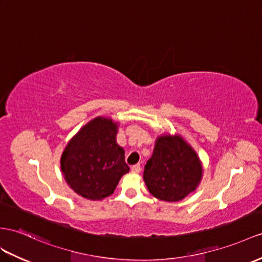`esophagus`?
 I'll use <instances>...</instances> for the list:
<instances>
[{"label": "esophagus", "mask_w": 262, "mask_h": 262, "mask_svg": "<svg viewBox=\"0 0 262 262\" xmlns=\"http://www.w3.org/2000/svg\"><path fill=\"white\" fill-rule=\"evenodd\" d=\"M131 170H132V172H135V173H139V172L141 171V165H140L139 163H138V164H135V165H132Z\"/></svg>", "instance_id": "34e87169"}]
</instances>
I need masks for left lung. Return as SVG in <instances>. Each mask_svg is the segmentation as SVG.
Returning <instances> with one entry per match:
<instances>
[{
    "label": "left lung",
    "mask_w": 262,
    "mask_h": 262,
    "mask_svg": "<svg viewBox=\"0 0 262 262\" xmlns=\"http://www.w3.org/2000/svg\"><path fill=\"white\" fill-rule=\"evenodd\" d=\"M202 167L196 153L180 137L163 136L146 162L143 179L150 193L169 202L182 200L196 188Z\"/></svg>",
    "instance_id": "1"
}]
</instances>
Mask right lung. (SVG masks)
Segmentation results:
<instances>
[{"label": "right lung", "mask_w": 262, "mask_h": 262, "mask_svg": "<svg viewBox=\"0 0 262 262\" xmlns=\"http://www.w3.org/2000/svg\"><path fill=\"white\" fill-rule=\"evenodd\" d=\"M117 131L111 119L97 118L82 127L63 152V174L83 198L101 200L109 196L121 177L129 172L124 150L116 141Z\"/></svg>", "instance_id": "right-lung-1"}]
</instances>
